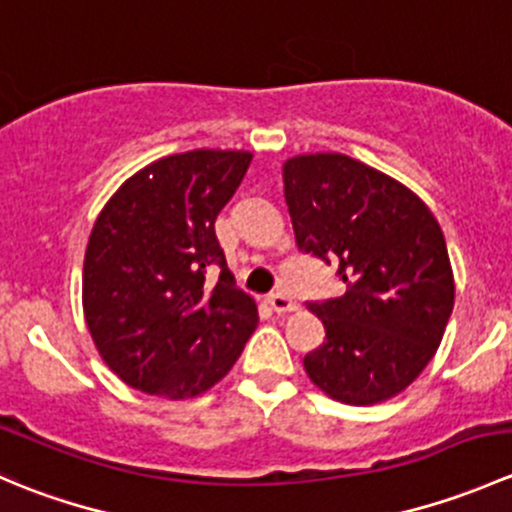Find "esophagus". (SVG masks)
I'll list each match as a JSON object with an SVG mask.
<instances>
[{
	"label": "esophagus",
	"mask_w": 512,
	"mask_h": 512,
	"mask_svg": "<svg viewBox=\"0 0 512 512\" xmlns=\"http://www.w3.org/2000/svg\"><path fill=\"white\" fill-rule=\"evenodd\" d=\"M267 302H270V307L275 309L277 314H289V312H297V307H299V304L294 302V299L289 297L287 292H282V289H280V292H272L270 297H267Z\"/></svg>",
	"instance_id": "esophagus-1"
}]
</instances>
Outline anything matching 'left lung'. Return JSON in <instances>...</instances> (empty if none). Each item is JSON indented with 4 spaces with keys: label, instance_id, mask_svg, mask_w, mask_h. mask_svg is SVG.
Returning a JSON list of instances; mask_svg holds the SVG:
<instances>
[{
    "label": "left lung",
    "instance_id": "obj_1",
    "mask_svg": "<svg viewBox=\"0 0 512 512\" xmlns=\"http://www.w3.org/2000/svg\"><path fill=\"white\" fill-rule=\"evenodd\" d=\"M282 180L297 247L347 282L342 297L307 304L327 339L304 371L342 404L394 399L433 359L453 312L441 225L414 190L344 153L287 158Z\"/></svg>",
    "mask_w": 512,
    "mask_h": 512
}]
</instances>
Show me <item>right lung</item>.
<instances>
[{"label":"right lung","mask_w":512,"mask_h":512,"mask_svg":"<svg viewBox=\"0 0 512 512\" xmlns=\"http://www.w3.org/2000/svg\"><path fill=\"white\" fill-rule=\"evenodd\" d=\"M250 151L175 153L133 173L98 213L84 257V319L108 369L160 399H195L232 369L257 327L215 218ZM221 277L210 286L207 267Z\"/></svg>","instance_id":"1"}]
</instances>
